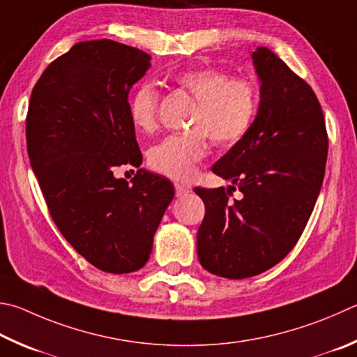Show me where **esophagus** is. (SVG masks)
Instances as JSON below:
<instances>
[{
    "label": "esophagus",
    "instance_id": "esophagus-1",
    "mask_svg": "<svg viewBox=\"0 0 357 357\" xmlns=\"http://www.w3.org/2000/svg\"><path fill=\"white\" fill-rule=\"evenodd\" d=\"M174 193H176L178 198H179V197H185L187 193H189V189H187V187L183 185V184L174 183Z\"/></svg>",
    "mask_w": 357,
    "mask_h": 357
}]
</instances>
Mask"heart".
Returning <instances> with one entry per match:
<instances>
[{"label": "heart", "instance_id": "1", "mask_svg": "<svg viewBox=\"0 0 357 357\" xmlns=\"http://www.w3.org/2000/svg\"><path fill=\"white\" fill-rule=\"evenodd\" d=\"M174 82L197 101L189 120L190 131L172 134L148 151V165L153 172L172 179H185L206 156L207 137L222 148L241 142L256 119L259 95L246 77H232L217 68L184 70ZM159 90L144 82L129 100V119L142 132H154L159 123Z\"/></svg>", "mask_w": 357, "mask_h": 357}]
</instances>
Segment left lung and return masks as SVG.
Returning a JSON list of instances; mask_svg holds the SVG:
<instances>
[{"label": "left lung", "instance_id": "8db88e82", "mask_svg": "<svg viewBox=\"0 0 357 357\" xmlns=\"http://www.w3.org/2000/svg\"><path fill=\"white\" fill-rule=\"evenodd\" d=\"M261 105L245 137L212 172L242 192L195 187L206 213L197 236L211 273L243 280L281 262L301 237L319 197L328 156L325 115L312 87L273 51L252 53Z\"/></svg>", "mask_w": 357, "mask_h": 357}]
</instances>
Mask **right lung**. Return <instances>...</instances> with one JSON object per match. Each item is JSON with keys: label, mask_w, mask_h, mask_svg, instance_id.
Wrapping results in <instances>:
<instances>
[{"label": "right lung", "mask_w": 357, "mask_h": 357, "mask_svg": "<svg viewBox=\"0 0 357 357\" xmlns=\"http://www.w3.org/2000/svg\"><path fill=\"white\" fill-rule=\"evenodd\" d=\"M151 56L119 42H79L45 68L32 89L26 146L50 215L93 267L131 273L144 267L174 197L170 181L140 168L131 184L121 165L140 167L129 119V90Z\"/></svg>", "instance_id": "obj_1"}]
</instances>
